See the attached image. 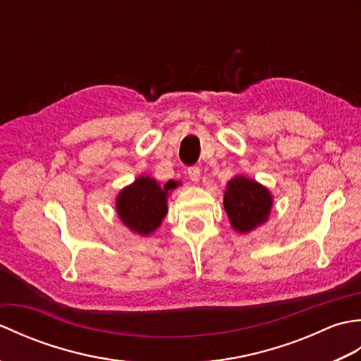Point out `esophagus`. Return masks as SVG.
Wrapping results in <instances>:
<instances>
[{
    "label": "esophagus",
    "mask_w": 361,
    "mask_h": 361,
    "mask_svg": "<svg viewBox=\"0 0 361 361\" xmlns=\"http://www.w3.org/2000/svg\"><path fill=\"white\" fill-rule=\"evenodd\" d=\"M188 175H189L190 180H192L194 183H197L198 180H200V167H198V166H190L188 169Z\"/></svg>",
    "instance_id": "1"
}]
</instances>
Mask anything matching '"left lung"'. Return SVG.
<instances>
[{"mask_svg": "<svg viewBox=\"0 0 361 361\" xmlns=\"http://www.w3.org/2000/svg\"><path fill=\"white\" fill-rule=\"evenodd\" d=\"M273 198L259 183L235 176L228 183L224 206L231 225L239 233H250L268 219Z\"/></svg>", "mask_w": 361, "mask_h": 361, "instance_id": "obj_1", "label": "left lung"}]
</instances>
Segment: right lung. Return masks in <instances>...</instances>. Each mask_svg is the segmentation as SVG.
<instances>
[{
	"label": "right lung",
	"instance_id": "add662e5",
	"mask_svg": "<svg viewBox=\"0 0 361 361\" xmlns=\"http://www.w3.org/2000/svg\"><path fill=\"white\" fill-rule=\"evenodd\" d=\"M175 188L176 183L172 181L159 186L153 178L140 176L118 195L116 208L121 220L137 234L153 233L167 212L169 190Z\"/></svg>",
	"mask_w": 361,
	"mask_h": 361
}]
</instances>
